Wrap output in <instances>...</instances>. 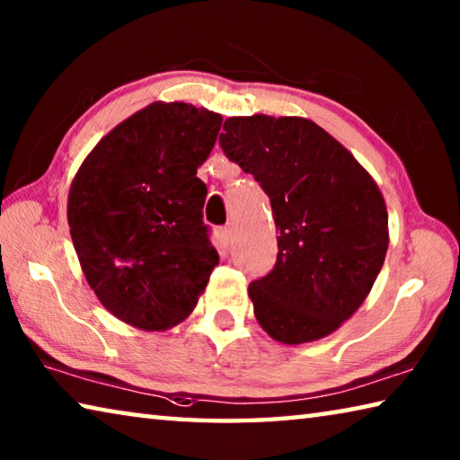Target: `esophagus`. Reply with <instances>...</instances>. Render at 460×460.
Returning a JSON list of instances; mask_svg holds the SVG:
<instances>
[{
	"label": "esophagus",
	"mask_w": 460,
	"mask_h": 460,
	"mask_svg": "<svg viewBox=\"0 0 460 460\" xmlns=\"http://www.w3.org/2000/svg\"><path fill=\"white\" fill-rule=\"evenodd\" d=\"M221 235H223V241H225V243L231 245V243H233V239H235V227H233V225H225L223 231H221Z\"/></svg>",
	"instance_id": "esophagus-1"
}]
</instances>
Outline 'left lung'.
I'll return each mask as SVG.
<instances>
[{
    "mask_svg": "<svg viewBox=\"0 0 460 460\" xmlns=\"http://www.w3.org/2000/svg\"><path fill=\"white\" fill-rule=\"evenodd\" d=\"M219 144L270 197L274 270L249 284L261 329L286 345L326 337L371 292L389 245L387 208L353 154L305 118H229Z\"/></svg>",
    "mask_w": 460,
    "mask_h": 460,
    "instance_id": "obj_1",
    "label": "left lung"
}]
</instances>
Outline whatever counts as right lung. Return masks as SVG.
I'll return each instance as SVG.
<instances>
[{
  "mask_svg": "<svg viewBox=\"0 0 460 460\" xmlns=\"http://www.w3.org/2000/svg\"><path fill=\"white\" fill-rule=\"evenodd\" d=\"M221 121L178 101L139 109L93 147L68 190L83 274L101 305L136 329L184 321L219 263L197 170Z\"/></svg>",
  "mask_w": 460,
  "mask_h": 460,
  "instance_id": "1",
  "label": "right lung"
}]
</instances>
